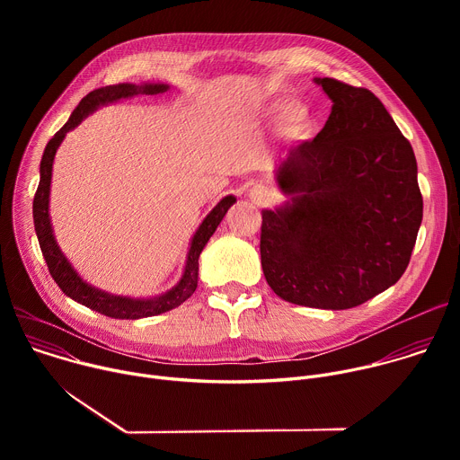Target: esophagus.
Listing matches in <instances>:
<instances>
[{
    "mask_svg": "<svg viewBox=\"0 0 460 460\" xmlns=\"http://www.w3.org/2000/svg\"><path fill=\"white\" fill-rule=\"evenodd\" d=\"M256 194H258V199H266V196H268V190L261 189V190H258Z\"/></svg>",
    "mask_w": 460,
    "mask_h": 460,
    "instance_id": "esophagus-1",
    "label": "esophagus"
}]
</instances>
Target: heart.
Instances as JSON below:
<instances>
[{
	"instance_id": "b5f03b06",
	"label": "heart",
	"mask_w": 460,
	"mask_h": 460,
	"mask_svg": "<svg viewBox=\"0 0 460 460\" xmlns=\"http://www.w3.org/2000/svg\"><path fill=\"white\" fill-rule=\"evenodd\" d=\"M280 125L289 135H300L309 127V112L305 107L293 103L288 105L280 114Z\"/></svg>"
}]
</instances>
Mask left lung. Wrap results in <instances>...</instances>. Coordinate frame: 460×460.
Instances as JSON below:
<instances>
[{
    "label": "left lung",
    "mask_w": 460,
    "mask_h": 460,
    "mask_svg": "<svg viewBox=\"0 0 460 460\" xmlns=\"http://www.w3.org/2000/svg\"><path fill=\"white\" fill-rule=\"evenodd\" d=\"M314 82L333 100L332 114L279 167L291 204L261 213V270L291 304L349 309L404 275L422 194L411 144L382 102L335 78Z\"/></svg>",
    "instance_id": "left-lung-1"
}]
</instances>
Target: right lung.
Returning a JSON list of instances; mask_svg holds the SVG:
<instances>
[{"mask_svg": "<svg viewBox=\"0 0 460 460\" xmlns=\"http://www.w3.org/2000/svg\"><path fill=\"white\" fill-rule=\"evenodd\" d=\"M164 91H167V85H164V84L162 85L149 84V85H142V87H137L133 84H119V85L94 89L73 111L69 121L65 123L58 130V133L49 140V144L43 151L41 164H40V185L34 194L32 217H34V229L38 234V242H40L43 258L47 261L49 273L65 295L98 311V313H102V314H105V316H111V318H128V320L133 318L135 320V318H144V316H155V314L165 313V311L174 309L180 304H183L194 293L196 284H199V256H200L202 249L206 247L208 240L217 231V227L222 222V218L226 217L227 209L236 202L234 196H226V199L206 217V220L202 222V226L199 227V231H196V234L190 242V249L187 254V264H185L181 280L178 282L176 288H172L171 291H167L165 295L156 296V298L130 300V298L112 296L103 291H98V289L91 288L89 284H85L76 275V271L71 268L69 261L65 260V256L61 254L58 243L52 236V227H50V220H49V190H50V176H52V160H54L58 146L61 144L65 135H67L71 128H75L98 105L116 102L119 98L135 96L138 93L158 94Z\"/></svg>", "mask_w": 460, "mask_h": 460, "instance_id": "right-lung-1", "label": "right lung"}]
</instances>
